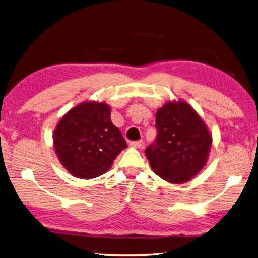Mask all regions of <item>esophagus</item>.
Instances as JSON below:
<instances>
[{
    "label": "esophagus",
    "instance_id": "esophagus-1",
    "mask_svg": "<svg viewBox=\"0 0 258 258\" xmlns=\"http://www.w3.org/2000/svg\"><path fill=\"white\" fill-rule=\"evenodd\" d=\"M130 145L133 148H141L143 145V141L142 140H139V141H132L130 142Z\"/></svg>",
    "mask_w": 258,
    "mask_h": 258
}]
</instances>
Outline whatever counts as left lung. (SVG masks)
Returning <instances> with one entry per match:
<instances>
[{"label":"left lung","instance_id":"1","mask_svg":"<svg viewBox=\"0 0 258 258\" xmlns=\"http://www.w3.org/2000/svg\"><path fill=\"white\" fill-rule=\"evenodd\" d=\"M156 141L145 149L150 166L169 182L190 180L204 167L212 138L198 113L185 101L168 102L156 115Z\"/></svg>","mask_w":258,"mask_h":258}]
</instances>
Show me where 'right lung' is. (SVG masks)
<instances>
[{"label":"right lung","mask_w":258,"mask_h":258,"mask_svg":"<svg viewBox=\"0 0 258 258\" xmlns=\"http://www.w3.org/2000/svg\"><path fill=\"white\" fill-rule=\"evenodd\" d=\"M54 147L65 169L90 179L105 174L127 143L111 123L108 105L83 102L60 119L54 132Z\"/></svg>","instance_id":"1"}]
</instances>
